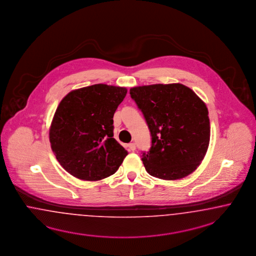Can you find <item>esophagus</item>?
<instances>
[{"instance_id": "esophagus-1", "label": "esophagus", "mask_w": 256, "mask_h": 256, "mask_svg": "<svg viewBox=\"0 0 256 256\" xmlns=\"http://www.w3.org/2000/svg\"><path fill=\"white\" fill-rule=\"evenodd\" d=\"M128 148H130V150H136V146H135V144H128Z\"/></svg>"}]
</instances>
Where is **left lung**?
I'll use <instances>...</instances> for the list:
<instances>
[{
	"label": "left lung",
	"instance_id": "8db88e82",
	"mask_svg": "<svg viewBox=\"0 0 256 256\" xmlns=\"http://www.w3.org/2000/svg\"><path fill=\"white\" fill-rule=\"evenodd\" d=\"M130 96L152 133V148L143 154L148 174L177 180L192 174L206 154L210 124L206 106L182 84L132 88Z\"/></svg>",
	"mask_w": 256,
	"mask_h": 256
}]
</instances>
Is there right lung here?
I'll use <instances>...</instances> for the list:
<instances>
[{"instance_id":"obj_1","label":"right lung","mask_w":256,"mask_h":256,"mask_svg":"<svg viewBox=\"0 0 256 256\" xmlns=\"http://www.w3.org/2000/svg\"><path fill=\"white\" fill-rule=\"evenodd\" d=\"M128 90L104 84L68 93L50 128L52 152L62 166L84 181L115 174L128 152L113 138V115Z\"/></svg>"}]
</instances>
